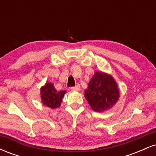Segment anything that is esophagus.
<instances>
[{
	"mask_svg": "<svg viewBox=\"0 0 156 156\" xmlns=\"http://www.w3.org/2000/svg\"><path fill=\"white\" fill-rule=\"evenodd\" d=\"M71 89L73 91H79L80 89V87L79 84H77V85L75 86V87H71Z\"/></svg>",
	"mask_w": 156,
	"mask_h": 156,
	"instance_id": "obj_1",
	"label": "esophagus"
}]
</instances>
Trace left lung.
I'll use <instances>...</instances> for the list:
<instances>
[{
    "mask_svg": "<svg viewBox=\"0 0 156 156\" xmlns=\"http://www.w3.org/2000/svg\"><path fill=\"white\" fill-rule=\"evenodd\" d=\"M85 98L94 112H104L119 100V90L112 76L97 72L84 92Z\"/></svg>",
    "mask_w": 156,
    "mask_h": 156,
    "instance_id": "1",
    "label": "left lung"
}]
</instances>
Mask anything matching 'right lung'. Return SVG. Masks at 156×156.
Masks as SVG:
<instances>
[{
  "label": "right lung",
  "instance_id": "1",
  "mask_svg": "<svg viewBox=\"0 0 156 156\" xmlns=\"http://www.w3.org/2000/svg\"><path fill=\"white\" fill-rule=\"evenodd\" d=\"M66 91H56L53 85L51 83H47L41 88V98L44 105L51 108H56L60 106L62 98Z\"/></svg>",
  "mask_w": 156,
  "mask_h": 156
}]
</instances>
